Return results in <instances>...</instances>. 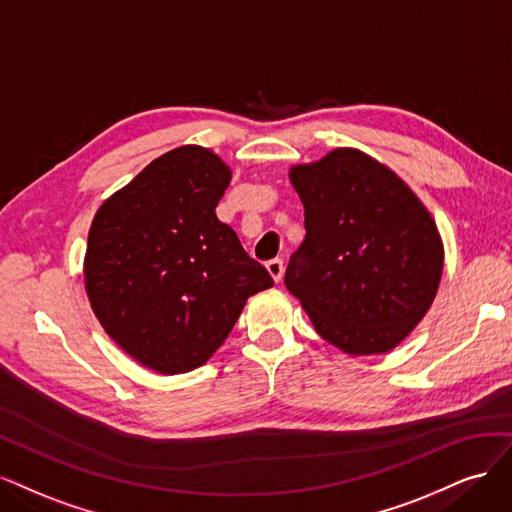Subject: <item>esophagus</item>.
<instances>
[{"mask_svg":"<svg viewBox=\"0 0 512 512\" xmlns=\"http://www.w3.org/2000/svg\"><path fill=\"white\" fill-rule=\"evenodd\" d=\"M266 268H268L270 276L276 280V283H280V278H283V272H285L283 261H280V259H272V261L266 263Z\"/></svg>","mask_w":512,"mask_h":512,"instance_id":"34e87169","label":"esophagus"}]
</instances>
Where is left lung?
<instances>
[{"mask_svg":"<svg viewBox=\"0 0 512 512\" xmlns=\"http://www.w3.org/2000/svg\"><path fill=\"white\" fill-rule=\"evenodd\" d=\"M306 236L285 274L317 334L346 355L393 351L430 310L444 244L430 210L385 163L340 146L291 166Z\"/></svg>","mask_w":512,"mask_h":512,"instance_id":"obj_1","label":"left lung"}]
</instances>
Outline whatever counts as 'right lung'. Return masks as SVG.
I'll use <instances>...</instances> for the list:
<instances>
[{
	"label": "right lung",
	"mask_w": 512,
	"mask_h": 512,
	"mask_svg": "<svg viewBox=\"0 0 512 512\" xmlns=\"http://www.w3.org/2000/svg\"><path fill=\"white\" fill-rule=\"evenodd\" d=\"M232 168L210 148L163 153L97 208L85 289L104 332L157 374L204 366L251 295L274 285L217 219Z\"/></svg>",
	"instance_id": "add662e5"
}]
</instances>
